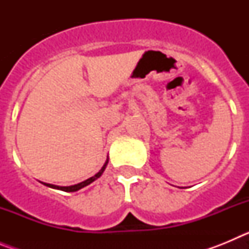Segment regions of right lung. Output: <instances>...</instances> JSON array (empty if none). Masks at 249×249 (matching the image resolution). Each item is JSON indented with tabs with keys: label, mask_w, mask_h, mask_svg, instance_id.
Instances as JSON below:
<instances>
[{
	"label": "right lung",
	"mask_w": 249,
	"mask_h": 249,
	"mask_svg": "<svg viewBox=\"0 0 249 249\" xmlns=\"http://www.w3.org/2000/svg\"><path fill=\"white\" fill-rule=\"evenodd\" d=\"M107 163H108V160H106V163L103 164V167H102V168H101V171L97 173V175H94L93 177L89 178V179H86V181L81 182V183L74 184V186H70V187H58V186H53V184H48V183H45V184H46V186L51 187V188H57V190L65 191V192H76V191L81 190V188H83V187H86V186H89V183H92V182L96 181L97 178H100L101 175H102V173H103V171H105V168H106V166H107Z\"/></svg>",
	"instance_id": "obj_1"
}]
</instances>
